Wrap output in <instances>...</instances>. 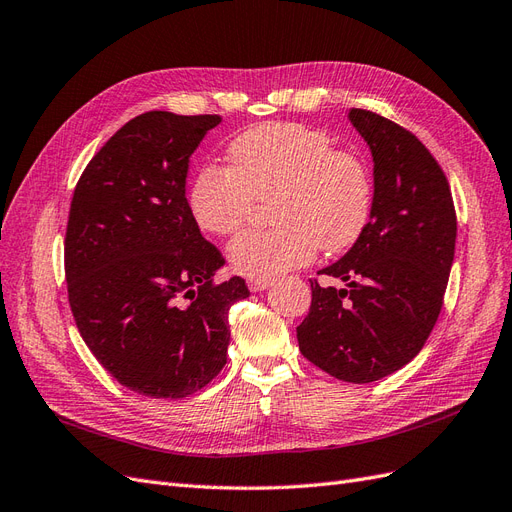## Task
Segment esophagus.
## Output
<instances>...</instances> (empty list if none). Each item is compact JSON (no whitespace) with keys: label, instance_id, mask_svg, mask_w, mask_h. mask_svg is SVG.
Returning <instances> with one entry per match:
<instances>
[{"label":"esophagus","instance_id":"obj_1","mask_svg":"<svg viewBox=\"0 0 512 512\" xmlns=\"http://www.w3.org/2000/svg\"><path fill=\"white\" fill-rule=\"evenodd\" d=\"M271 284H273L271 280H256V277H250V280H247V286H250V290H252V292L267 290Z\"/></svg>","mask_w":512,"mask_h":512}]
</instances>
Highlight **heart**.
<instances>
[{"label": "heart", "mask_w": 512, "mask_h": 512, "mask_svg": "<svg viewBox=\"0 0 512 512\" xmlns=\"http://www.w3.org/2000/svg\"><path fill=\"white\" fill-rule=\"evenodd\" d=\"M228 166L196 173L188 207L207 235L226 237L271 200V230L241 232L228 245L235 273L271 280L312 262L322 247L342 254L361 241L374 215L376 185L367 160L337 149L333 138L303 123H262L228 145Z\"/></svg>", "instance_id": "1"}]
</instances>
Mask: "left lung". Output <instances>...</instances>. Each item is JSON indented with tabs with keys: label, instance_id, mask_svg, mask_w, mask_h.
I'll list each match as a JSON object with an SVG mask.
<instances>
[{
	"label": "left lung",
	"instance_id": "8db88e82",
	"mask_svg": "<svg viewBox=\"0 0 512 512\" xmlns=\"http://www.w3.org/2000/svg\"><path fill=\"white\" fill-rule=\"evenodd\" d=\"M348 117L374 156V215L361 241L320 271L346 288L309 280L312 305L297 339L305 359L329 376L365 384L410 363L431 335L457 215L442 166L410 130L365 108H350Z\"/></svg>",
	"mask_w": 512,
	"mask_h": 512
}]
</instances>
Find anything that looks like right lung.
<instances>
[{"mask_svg": "<svg viewBox=\"0 0 512 512\" xmlns=\"http://www.w3.org/2000/svg\"><path fill=\"white\" fill-rule=\"evenodd\" d=\"M220 115L149 111L130 119L76 183L64 262L72 316L119 384L181 399L226 365L228 309L250 297L241 277L215 282L224 256L196 226L190 156Z\"/></svg>", "mask_w": 512, "mask_h": 512, "instance_id": "1", "label": "right lung"}]
</instances>
